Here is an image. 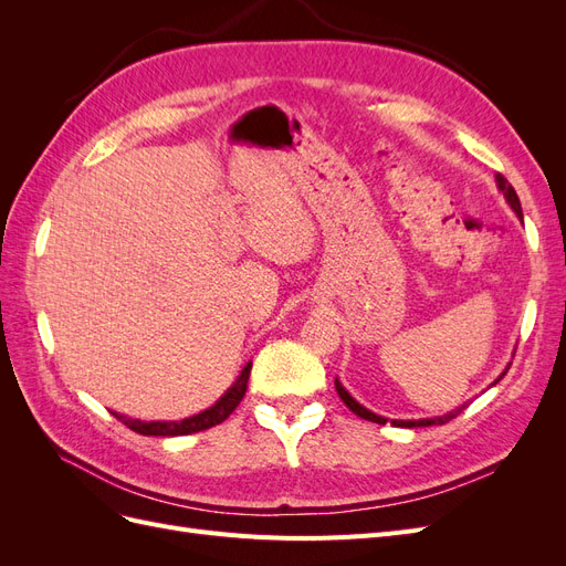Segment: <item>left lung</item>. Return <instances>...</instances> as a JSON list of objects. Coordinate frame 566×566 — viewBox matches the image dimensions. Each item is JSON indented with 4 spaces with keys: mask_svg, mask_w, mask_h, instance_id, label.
<instances>
[{
    "mask_svg": "<svg viewBox=\"0 0 566 566\" xmlns=\"http://www.w3.org/2000/svg\"><path fill=\"white\" fill-rule=\"evenodd\" d=\"M495 184H499V191L503 193V198L507 200V205L512 208V212H515L520 219H522V202H520V198H517V193H515V188H512L510 184H507V179L503 177V175H495ZM512 364V361H510ZM510 364H507V368L499 375V378H495L493 382H491V387L493 385H499L501 380H503V375L510 370ZM335 389H337V394H339V399L347 403V408L352 410V413H356L358 418H364V420H370V422H378V424H385L387 422V418L385 416H378V413H373V410H368L366 406H361L358 403L352 394L342 387V382L335 378ZM462 408H468V403H462V406H458V408H453V410H449V413H443V416H434V418H420V420H391V424H397V427H430V424H447L449 420H453Z\"/></svg>",
    "mask_w": 566,
    "mask_h": 566,
    "instance_id": "left-lung-1",
    "label": "left lung"
}]
</instances>
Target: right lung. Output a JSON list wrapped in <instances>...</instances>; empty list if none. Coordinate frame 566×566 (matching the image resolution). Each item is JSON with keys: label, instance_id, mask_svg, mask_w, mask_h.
<instances>
[{"label": "right lung", "instance_id": "obj_1", "mask_svg": "<svg viewBox=\"0 0 566 566\" xmlns=\"http://www.w3.org/2000/svg\"><path fill=\"white\" fill-rule=\"evenodd\" d=\"M250 368H252V361L245 364V368L241 370V375H238L235 382L221 394V397L210 406L200 410V413L191 416V418H184V420H134V418H127V416H119V413H113L119 422H125L129 430L139 432L144 437H181V434H193V432H202V430H210V427L224 422L235 406L243 401L245 391H248V378H250Z\"/></svg>", "mask_w": 566, "mask_h": 566}]
</instances>
